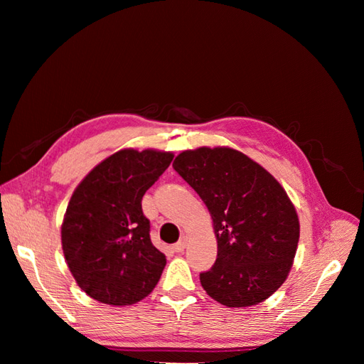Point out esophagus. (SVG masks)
Wrapping results in <instances>:
<instances>
[{
	"instance_id": "1",
	"label": "esophagus",
	"mask_w": 364,
	"mask_h": 364,
	"mask_svg": "<svg viewBox=\"0 0 364 364\" xmlns=\"http://www.w3.org/2000/svg\"><path fill=\"white\" fill-rule=\"evenodd\" d=\"M186 241H188V238H186L185 235L178 241V243H176L174 246H173V252H176V253H181V252H183V249H185V246H186Z\"/></svg>"
}]
</instances>
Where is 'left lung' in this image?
<instances>
[{"mask_svg": "<svg viewBox=\"0 0 364 364\" xmlns=\"http://www.w3.org/2000/svg\"><path fill=\"white\" fill-rule=\"evenodd\" d=\"M173 168L213 218L217 259L200 273L205 291L232 308L266 301L287 279L299 241V218L281 183L230 147L185 150Z\"/></svg>", "mask_w": 364, "mask_h": 364, "instance_id": "8db88e82", "label": "left lung"}]
</instances>
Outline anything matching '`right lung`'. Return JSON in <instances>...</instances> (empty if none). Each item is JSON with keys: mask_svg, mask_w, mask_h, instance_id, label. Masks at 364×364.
<instances>
[{"mask_svg": "<svg viewBox=\"0 0 364 364\" xmlns=\"http://www.w3.org/2000/svg\"><path fill=\"white\" fill-rule=\"evenodd\" d=\"M171 151L123 149L77 185L60 237L77 285L92 299L124 306L147 297L167 264L150 241L142 196L168 168Z\"/></svg>", "mask_w": 364, "mask_h": 364, "instance_id": "obj_1", "label": "right lung"}]
</instances>
